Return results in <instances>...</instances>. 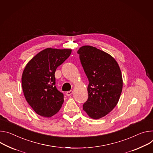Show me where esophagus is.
I'll list each match as a JSON object with an SVG mask.
<instances>
[{"mask_svg":"<svg viewBox=\"0 0 153 153\" xmlns=\"http://www.w3.org/2000/svg\"><path fill=\"white\" fill-rule=\"evenodd\" d=\"M73 93H74V91H68L66 92V95L67 96H71L73 94Z\"/></svg>","mask_w":153,"mask_h":153,"instance_id":"1","label":"esophagus"}]
</instances>
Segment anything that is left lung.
Instances as JSON below:
<instances>
[{
    "instance_id": "8db88e82",
    "label": "left lung",
    "mask_w": 153,
    "mask_h": 153,
    "mask_svg": "<svg viewBox=\"0 0 153 153\" xmlns=\"http://www.w3.org/2000/svg\"><path fill=\"white\" fill-rule=\"evenodd\" d=\"M77 53L89 80L88 99L83 110L93 119L108 114L117 105L123 88L121 70L116 60L104 51L90 45Z\"/></svg>"
}]
</instances>
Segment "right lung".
Wrapping results in <instances>:
<instances>
[{
    "label": "right lung",
    "mask_w": 153,
    "mask_h": 153,
    "mask_svg": "<svg viewBox=\"0 0 153 153\" xmlns=\"http://www.w3.org/2000/svg\"><path fill=\"white\" fill-rule=\"evenodd\" d=\"M72 51L47 48L27 64L22 75V90L28 103L37 114L51 117L62 107L64 95L55 86V73Z\"/></svg>",
    "instance_id": "right-lung-1"
}]
</instances>
